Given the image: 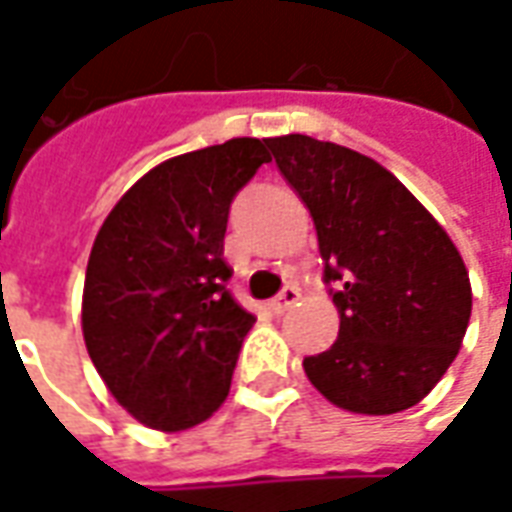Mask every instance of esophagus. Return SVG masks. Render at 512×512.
<instances>
[{"instance_id": "esophagus-1", "label": "esophagus", "mask_w": 512, "mask_h": 512, "mask_svg": "<svg viewBox=\"0 0 512 512\" xmlns=\"http://www.w3.org/2000/svg\"><path fill=\"white\" fill-rule=\"evenodd\" d=\"M299 299H301L299 288H296V285H288V288H282V293H279L277 299L271 301V310L277 312V315H282V312H288Z\"/></svg>"}]
</instances>
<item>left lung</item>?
<instances>
[{"mask_svg": "<svg viewBox=\"0 0 512 512\" xmlns=\"http://www.w3.org/2000/svg\"><path fill=\"white\" fill-rule=\"evenodd\" d=\"M268 147L315 222L323 282L340 312L337 340L307 356L304 373L356 414L417 406L452 365L472 315L450 235L392 172L351 147L304 134Z\"/></svg>", "mask_w": 512, "mask_h": 512, "instance_id": "1", "label": "left lung"}]
</instances>
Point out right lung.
<instances>
[{
  "label": "right lung",
  "instance_id": "right-lung-1",
  "mask_svg": "<svg viewBox=\"0 0 512 512\" xmlns=\"http://www.w3.org/2000/svg\"><path fill=\"white\" fill-rule=\"evenodd\" d=\"M230 139L150 169L98 230L84 277L87 354L117 403L156 430L208 419L230 392L255 315L227 282L235 194L271 156Z\"/></svg>",
  "mask_w": 512,
  "mask_h": 512
}]
</instances>
